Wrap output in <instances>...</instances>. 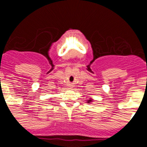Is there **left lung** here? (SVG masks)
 <instances>
[{
    "mask_svg": "<svg viewBox=\"0 0 147 147\" xmlns=\"http://www.w3.org/2000/svg\"><path fill=\"white\" fill-rule=\"evenodd\" d=\"M93 102V98H90V99H88V101H87V103H88V104H90V103H92V102Z\"/></svg>",
    "mask_w": 147,
    "mask_h": 147,
    "instance_id": "1",
    "label": "left lung"
}]
</instances>
